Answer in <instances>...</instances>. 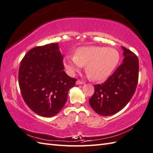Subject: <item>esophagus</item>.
Instances as JSON below:
<instances>
[{"instance_id":"obj_1","label":"esophagus","mask_w":153,"mask_h":153,"mask_svg":"<svg viewBox=\"0 0 153 153\" xmlns=\"http://www.w3.org/2000/svg\"><path fill=\"white\" fill-rule=\"evenodd\" d=\"M83 83H84L83 81H81V80H79V79H78V80L76 81V84H77V85H82V84H83Z\"/></svg>"}]
</instances>
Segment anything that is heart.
I'll list each match as a JSON object with an SVG mask.
<instances>
[{"label": "heart", "mask_w": 153, "mask_h": 153, "mask_svg": "<svg viewBox=\"0 0 153 153\" xmlns=\"http://www.w3.org/2000/svg\"><path fill=\"white\" fill-rule=\"evenodd\" d=\"M119 59V53L114 48L86 46L78 48L74 56H66L64 62L70 74L85 66V72L90 79L102 81L111 75Z\"/></svg>", "instance_id": "heart-1"}]
</instances>
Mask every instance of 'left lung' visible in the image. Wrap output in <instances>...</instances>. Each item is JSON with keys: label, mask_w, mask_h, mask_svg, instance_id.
<instances>
[{"label": "left lung", "mask_w": 153, "mask_h": 153, "mask_svg": "<svg viewBox=\"0 0 153 153\" xmlns=\"http://www.w3.org/2000/svg\"><path fill=\"white\" fill-rule=\"evenodd\" d=\"M123 63L102 84L94 85L89 99L91 107L102 116L114 115L125 107L136 91L139 77V60L136 55L122 47Z\"/></svg>", "instance_id": "left-lung-1"}]
</instances>
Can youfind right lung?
Listing matches in <instances>:
<instances>
[{
  "mask_svg": "<svg viewBox=\"0 0 153 153\" xmlns=\"http://www.w3.org/2000/svg\"><path fill=\"white\" fill-rule=\"evenodd\" d=\"M57 43L35 47L21 60L18 79L21 95L32 111L51 117L65 105L77 79L64 71Z\"/></svg>",
  "mask_w": 153,
  "mask_h": 153,
  "instance_id": "right-lung-1",
  "label": "right lung"
}]
</instances>
